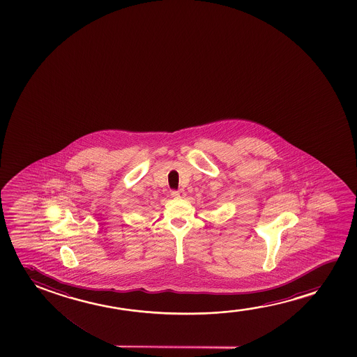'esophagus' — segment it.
I'll list each match as a JSON object with an SVG mask.
<instances>
[{
	"mask_svg": "<svg viewBox=\"0 0 357 357\" xmlns=\"http://www.w3.org/2000/svg\"><path fill=\"white\" fill-rule=\"evenodd\" d=\"M172 196L173 197H176V199H181V197H184L185 196V191L183 190V189H179V190H172Z\"/></svg>",
	"mask_w": 357,
	"mask_h": 357,
	"instance_id": "34e87169",
	"label": "esophagus"
}]
</instances>
